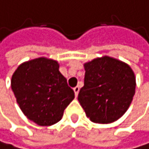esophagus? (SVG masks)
Instances as JSON below:
<instances>
[{
    "mask_svg": "<svg viewBox=\"0 0 149 149\" xmlns=\"http://www.w3.org/2000/svg\"><path fill=\"white\" fill-rule=\"evenodd\" d=\"M73 91H74V92H75V95H76V97L78 96V94H79V87H75L73 88Z\"/></svg>",
    "mask_w": 149,
    "mask_h": 149,
    "instance_id": "obj_1",
    "label": "esophagus"
}]
</instances>
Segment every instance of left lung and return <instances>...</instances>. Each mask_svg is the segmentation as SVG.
Here are the masks:
<instances>
[{
  "mask_svg": "<svg viewBox=\"0 0 149 149\" xmlns=\"http://www.w3.org/2000/svg\"><path fill=\"white\" fill-rule=\"evenodd\" d=\"M84 86L78 100L92 122H114L130 107L136 89L134 72L127 64L108 56L84 64Z\"/></svg>",
  "mask_w": 149,
  "mask_h": 149,
  "instance_id": "left-lung-1",
  "label": "left lung"
}]
</instances>
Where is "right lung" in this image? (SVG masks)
<instances>
[{"mask_svg": "<svg viewBox=\"0 0 149 149\" xmlns=\"http://www.w3.org/2000/svg\"><path fill=\"white\" fill-rule=\"evenodd\" d=\"M11 89L23 114L39 126L58 122L75 97L58 62L46 58L19 65L11 78Z\"/></svg>", "mask_w": 149, "mask_h": 149, "instance_id": "obj_1", "label": "right lung"}]
</instances>
